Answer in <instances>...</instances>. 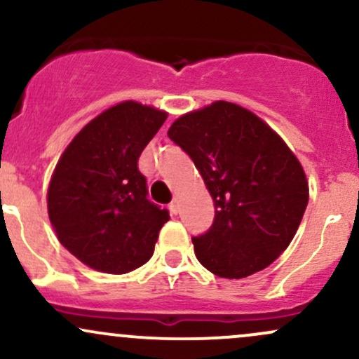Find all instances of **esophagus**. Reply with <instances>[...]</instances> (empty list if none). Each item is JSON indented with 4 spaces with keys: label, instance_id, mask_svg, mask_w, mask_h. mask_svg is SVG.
<instances>
[{
    "label": "esophagus",
    "instance_id": "34e87169",
    "mask_svg": "<svg viewBox=\"0 0 359 359\" xmlns=\"http://www.w3.org/2000/svg\"><path fill=\"white\" fill-rule=\"evenodd\" d=\"M168 209H170L172 214L179 212V203H177V199H174L170 204H168Z\"/></svg>",
    "mask_w": 359,
    "mask_h": 359
}]
</instances>
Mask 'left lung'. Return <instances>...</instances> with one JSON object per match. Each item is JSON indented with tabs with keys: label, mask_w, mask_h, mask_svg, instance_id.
I'll list each match as a JSON object with an SVG mask.
<instances>
[{
	"label": "left lung",
	"mask_w": 359,
	"mask_h": 359,
	"mask_svg": "<svg viewBox=\"0 0 359 359\" xmlns=\"http://www.w3.org/2000/svg\"><path fill=\"white\" fill-rule=\"evenodd\" d=\"M168 138L191 156L216 209L211 228L192 238L197 259L222 278L266 269L294 240L309 203L297 156L263 119L228 101L175 119Z\"/></svg>",
	"instance_id": "8db88e82"
}]
</instances>
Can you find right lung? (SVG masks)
<instances>
[{
	"label": "right lung",
	"mask_w": 359,
	"mask_h": 359,
	"mask_svg": "<svg viewBox=\"0 0 359 359\" xmlns=\"http://www.w3.org/2000/svg\"><path fill=\"white\" fill-rule=\"evenodd\" d=\"M165 111L125 101L89 121L65 148L47 192L57 238L84 265L121 275L151 258L167 209L147 199L138 158Z\"/></svg>",
	"instance_id": "right-lung-1"
}]
</instances>
